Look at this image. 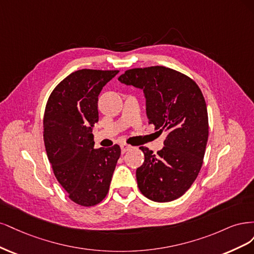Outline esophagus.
I'll list each match as a JSON object with an SVG mask.
<instances>
[{"label":"esophagus","mask_w":254,"mask_h":254,"mask_svg":"<svg viewBox=\"0 0 254 254\" xmlns=\"http://www.w3.org/2000/svg\"><path fill=\"white\" fill-rule=\"evenodd\" d=\"M120 146H121V152H122V154H125L126 152L129 151L130 149L133 148L132 145H129V144H127V143H122Z\"/></svg>","instance_id":"obj_1"}]
</instances>
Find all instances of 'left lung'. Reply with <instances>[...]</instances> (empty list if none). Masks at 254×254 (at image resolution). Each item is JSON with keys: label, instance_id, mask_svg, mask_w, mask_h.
<instances>
[{"label": "left lung", "instance_id": "1", "mask_svg": "<svg viewBox=\"0 0 254 254\" xmlns=\"http://www.w3.org/2000/svg\"><path fill=\"white\" fill-rule=\"evenodd\" d=\"M118 80L143 89L149 124L168 133L156 154L139 148L144 154L136 170L139 190L153 201L177 199L197 177L206 152L209 121L200 88L185 73L165 66L127 69Z\"/></svg>", "mask_w": 254, "mask_h": 254}]
</instances>
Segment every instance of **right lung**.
Segmentation results:
<instances>
[{
  "mask_svg": "<svg viewBox=\"0 0 254 254\" xmlns=\"http://www.w3.org/2000/svg\"><path fill=\"white\" fill-rule=\"evenodd\" d=\"M119 70L79 69L57 85L48 98L43 138L54 174L73 202L92 207L110 190L120 157L118 144L94 149L98 96Z\"/></svg>",
  "mask_w": 254,
  "mask_h": 254,
  "instance_id": "add662e5",
  "label": "right lung"
}]
</instances>
